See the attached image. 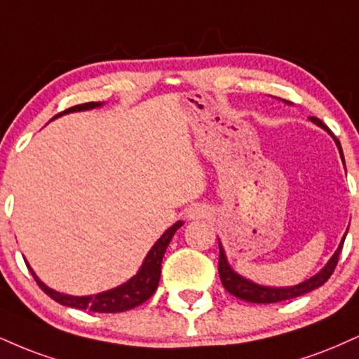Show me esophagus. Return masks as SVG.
Instances as JSON below:
<instances>
[{"mask_svg": "<svg viewBox=\"0 0 359 359\" xmlns=\"http://www.w3.org/2000/svg\"><path fill=\"white\" fill-rule=\"evenodd\" d=\"M205 215V210L202 209V207H192L191 210H189V217L191 219H201Z\"/></svg>", "mask_w": 359, "mask_h": 359, "instance_id": "esophagus-1", "label": "esophagus"}]
</instances>
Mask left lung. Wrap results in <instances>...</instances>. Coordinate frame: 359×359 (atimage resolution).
<instances>
[{"instance_id":"8db88e82","label":"left lung","mask_w":359,"mask_h":359,"mask_svg":"<svg viewBox=\"0 0 359 359\" xmlns=\"http://www.w3.org/2000/svg\"><path fill=\"white\" fill-rule=\"evenodd\" d=\"M309 118H311V122H314L316 125H319V127H323L325 130L331 133L330 128H327L326 125L321 122V120L316 118V116H309ZM332 138H334L336 145H338V149H339L341 158H343V162H344L343 152H341L339 140L334 135H332ZM344 237H346V234L343 236V241H341L339 248L336 249L334 254H332L330 262L323 267L321 273H318L314 278L304 280V283L297 284V286H292V287H266V286H259V284H256V283H250L249 279L241 278V276L234 273V271L231 269V266L227 264L226 254H224L222 245H221V243H219V276H221L222 286L226 287L232 296L239 297V299L249 301V303H257V304L279 303V301H286V299H292V297L303 296V294H306V292H311V291H314L316 287L323 286V284H325L326 280L331 278L332 271H334L336 264H338L341 249H343V244H344Z\"/></svg>"}]
</instances>
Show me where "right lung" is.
<instances>
[{"instance_id":"right-lung-1","label":"right lung","mask_w":359,"mask_h":359,"mask_svg":"<svg viewBox=\"0 0 359 359\" xmlns=\"http://www.w3.org/2000/svg\"><path fill=\"white\" fill-rule=\"evenodd\" d=\"M100 105H102L100 102L81 103V105L70 107V109L62 111V114L55 115L53 118L63 114H70V111L90 110ZM182 226L184 222L179 221L168 229V231L163 232V236L154 244V248L150 249V252L147 254L144 264H142L140 269H138V273L133 276L128 283H125L122 286L115 289H110V291L100 292V294L81 296V297L62 294V292H56L48 286H45V284L36 278V274L33 273V269L28 266V262H27V267L29 269V273L33 274V278L36 280V284L40 286L41 291L45 292V294H48L51 299H55L56 303L63 306H70V308H75V309H88V311H93V313H122V311L137 308V306L145 303V301L154 294L155 289L158 286V280H161L162 259L167 250V245L172 241V237H174L177 229H180Z\"/></svg>"}]
</instances>
